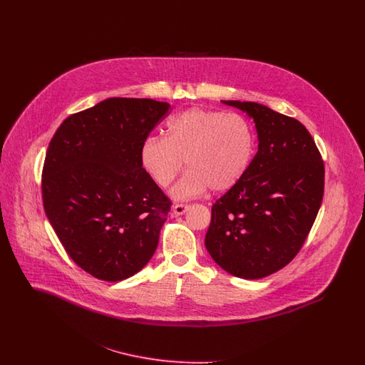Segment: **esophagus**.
Instances as JSON below:
<instances>
[{
	"mask_svg": "<svg viewBox=\"0 0 365 365\" xmlns=\"http://www.w3.org/2000/svg\"><path fill=\"white\" fill-rule=\"evenodd\" d=\"M189 208H190L189 205H185V204H176L173 210H174V213L176 216H180V215H183L185 212H187Z\"/></svg>",
	"mask_w": 365,
	"mask_h": 365,
	"instance_id": "34e87169",
	"label": "esophagus"
}]
</instances>
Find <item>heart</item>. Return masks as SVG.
<instances>
[{
  "label": "heart",
  "instance_id": "b5f03b06",
  "mask_svg": "<svg viewBox=\"0 0 365 365\" xmlns=\"http://www.w3.org/2000/svg\"><path fill=\"white\" fill-rule=\"evenodd\" d=\"M256 149L252 124L240 113L191 108L167 124L165 137L142 142L139 161L157 186L168 187L189 171L171 194L187 200L208 190L222 192L237 186L247 173Z\"/></svg>",
  "mask_w": 365,
  "mask_h": 365
}]
</instances>
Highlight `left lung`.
I'll return each instance as SVG.
<instances>
[{
    "instance_id": "8db88e82",
    "label": "left lung",
    "mask_w": 365,
    "mask_h": 365,
    "mask_svg": "<svg viewBox=\"0 0 365 365\" xmlns=\"http://www.w3.org/2000/svg\"><path fill=\"white\" fill-rule=\"evenodd\" d=\"M253 119L259 150L242 180L212 207L205 246L242 279L268 277L305 242L324 192V164L302 123L250 101H222Z\"/></svg>"
}]
</instances>
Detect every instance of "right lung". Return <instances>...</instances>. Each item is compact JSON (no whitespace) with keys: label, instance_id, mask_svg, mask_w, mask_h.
Instances as JSON below:
<instances>
[{"label":"right lung","instance_id":"add662e5","mask_svg":"<svg viewBox=\"0 0 365 365\" xmlns=\"http://www.w3.org/2000/svg\"><path fill=\"white\" fill-rule=\"evenodd\" d=\"M170 106L108 98L71 115L49 143L45 213L71 259L94 278H130L156 252L171 201L142 168L139 149Z\"/></svg>","mask_w":365,"mask_h":365}]
</instances>
